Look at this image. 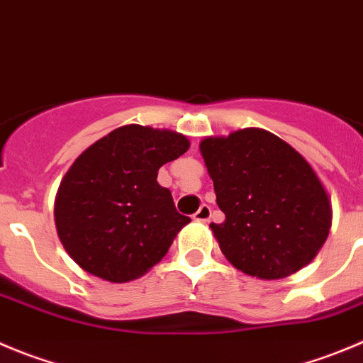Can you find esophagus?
Wrapping results in <instances>:
<instances>
[{"label":"esophagus","instance_id":"esophagus-1","mask_svg":"<svg viewBox=\"0 0 363 363\" xmlns=\"http://www.w3.org/2000/svg\"><path fill=\"white\" fill-rule=\"evenodd\" d=\"M210 213H212V210H210L208 205H201L199 206L198 212L194 213V220H199V223H206V220L210 219Z\"/></svg>","mask_w":363,"mask_h":363}]
</instances>
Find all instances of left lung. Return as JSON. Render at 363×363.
<instances>
[{
  "mask_svg": "<svg viewBox=\"0 0 363 363\" xmlns=\"http://www.w3.org/2000/svg\"><path fill=\"white\" fill-rule=\"evenodd\" d=\"M224 223L210 228L226 260L247 276L281 279L315 258L331 201L312 165L262 128L199 143Z\"/></svg>",
  "mask_w": 363,
  "mask_h": 363,
  "instance_id": "obj_1",
  "label": "left lung"
}]
</instances>
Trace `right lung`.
<instances>
[{"instance_id":"right-lung-1","label":"right lung","mask_w":363,"mask_h":363,"mask_svg":"<svg viewBox=\"0 0 363 363\" xmlns=\"http://www.w3.org/2000/svg\"><path fill=\"white\" fill-rule=\"evenodd\" d=\"M189 147L178 132L126 124L72 162L55 198V224L64 250L85 272L126 283L165 257L191 219L158 185V169Z\"/></svg>"}]
</instances>
